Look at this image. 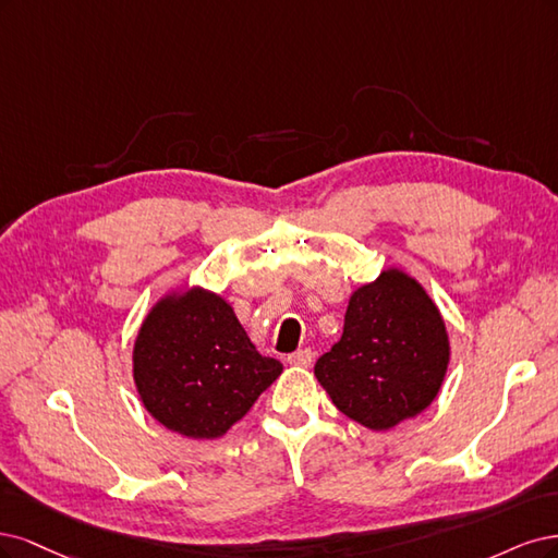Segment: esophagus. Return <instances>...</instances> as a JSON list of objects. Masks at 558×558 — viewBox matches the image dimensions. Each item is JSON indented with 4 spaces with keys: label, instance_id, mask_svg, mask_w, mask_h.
<instances>
[{
    "label": "esophagus",
    "instance_id": "esophagus-1",
    "mask_svg": "<svg viewBox=\"0 0 558 558\" xmlns=\"http://www.w3.org/2000/svg\"><path fill=\"white\" fill-rule=\"evenodd\" d=\"M287 364H292V366H311L313 364V350L303 348V350L292 352L290 356H287Z\"/></svg>",
    "mask_w": 558,
    "mask_h": 558
}]
</instances>
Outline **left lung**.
Returning <instances> with one entry per match:
<instances>
[{"instance_id":"8db88e82","label":"left lung","mask_w":558,"mask_h":558,"mask_svg":"<svg viewBox=\"0 0 558 558\" xmlns=\"http://www.w3.org/2000/svg\"><path fill=\"white\" fill-rule=\"evenodd\" d=\"M447 362L449 340L434 301L389 268L352 294L343 336L317 359L315 375L350 420L387 430L436 399Z\"/></svg>"}]
</instances>
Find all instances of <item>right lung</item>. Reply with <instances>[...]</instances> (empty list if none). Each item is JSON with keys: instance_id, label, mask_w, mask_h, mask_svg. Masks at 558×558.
<instances>
[{"instance_id": "add662e5", "label": "right lung", "mask_w": 558, "mask_h": 558, "mask_svg": "<svg viewBox=\"0 0 558 558\" xmlns=\"http://www.w3.org/2000/svg\"><path fill=\"white\" fill-rule=\"evenodd\" d=\"M282 373L250 343L231 305L192 290L159 301L134 348V383L150 415L175 434L225 436Z\"/></svg>"}]
</instances>
